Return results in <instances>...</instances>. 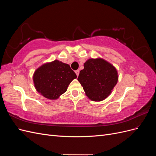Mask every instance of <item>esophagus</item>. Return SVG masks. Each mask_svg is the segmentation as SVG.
Here are the masks:
<instances>
[{"label":"esophagus","instance_id":"esophagus-1","mask_svg":"<svg viewBox=\"0 0 156 156\" xmlns=\"http://www.w3.org/2000/svg\"><path fill=\"white\" fill-rule=\"evenodd\" d=\"M75 73H76V75H77V76H78L79 75V70H76L75 71Z\"/></svg>","mask_w":156,"mask_h":156}]
</instances>
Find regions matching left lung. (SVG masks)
Returning <instances> with one entry per match:
<instances>
[{"label": "left lung", "instance_id": "left-lung-1", "mask_svg": "<svg viewBox=\"0 0 156 156\" xmlns=\"http://www.w3.org/2000/svg\"><path fill=\"white\" fill-rule=\"evenodd\" d=\"M118 79L116 68L106 60L99 58L86 61L77 80L90 100L100 101L110 95Z\"/></svg>", "mask_w": 156, "mask_h": 156}]
</instances>
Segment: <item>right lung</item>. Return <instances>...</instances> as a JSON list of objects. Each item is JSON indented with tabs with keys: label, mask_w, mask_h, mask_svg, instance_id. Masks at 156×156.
I'll use <instances>...</instances> for the list:
<instances>
[{
	"label": "right lung",
	"mask_w": 156,
	"mask_h": 156,
	"mask_svg": "<svg viewBox=\"0 0 156 156\" xmlns=\"http://www.w3.org/2000/svg\"><path fill=\"white\" fill-rule=\"evenodd\" d=\"M76 78V74L68 64L57 60L43 64L33 75L36 90L49 100L58 99Z\"/></svg>",
	"instance_id": "right-lung-1"
}]
</instances>
